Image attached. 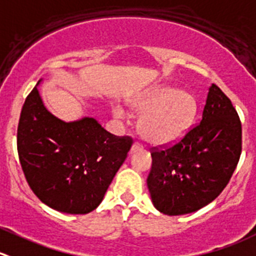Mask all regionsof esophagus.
Returning a JSON list of instances; mask_svg holds the SVG:
<instances>
[{
  "label": "esophagus",
  "mask_w": 256,
  "mask_h": 256,
  "mask_svg": "<svg viewBox=\"0 0 256 256\" xmlns=\"http://www.w3.org/2000/svg\"><path fill=\"white\" fill-rule=\"evenodd\" d=\"M142 150V145L138 142H134L132 148H131V152H136V151H141Z\"/></svg>",
  "instance_id": "1"
}]
</instances>
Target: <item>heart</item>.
Returning <instances> with one entry per match:
<instances>
[{
    "label": "heart",
    "mask_w": 256,
    "mask_h": 256,
    "mask_svg": "<svg viewBox=\"0 0 256 256\" xmlns=\"http://www.w3.org/2000/svg\"><path fill=\"white\" fill-rule=\"evenodd\" d=\"M136 114H141L138 132L152 145H168L186 135L198 115V100L186 90H176L160 85L144 91L128 101ZM115 118H122L125 110L121 106L112 108Z\"/></svg>",
    "instance_id": "heart-1"
}]
</instances>
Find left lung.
Here are the masks:
<instances>
[{
  "mask_svg": "<svg viewBox=\"0 0 256 256\" xmlns=\"http://www.w3.org/2000/svg\"><path fill=\"white\" fill-rule=\"evenodd\" d=\"M242 154V122L226 95L212 84L200 122L178 142L151 152L148 188L165 215H185L216 199Z\"/></svg>",
  "mask_w": 256,
  "mask_h": 256,
  "instance_id": "8db88e82",
  "label": "left lung"
}]
</instances>
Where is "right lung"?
Masks as SVG:
<instances>
[{
  "instance_id": "right-lung-1",
  "label": "right lung",
  "mask_w": 256,
  "mask_h": 256,
  "mask_svg": "<svg viewBox=\"0 0 256 256\" xmlns=\"http://www.w3.org/2000/svg\"><path fill=\"white\" fill-rule=\"evenodd\" d=\"M27 96L17 128V151L30 188L65 214H88L102 202L132 145L94 118L66 121L44 105L37 86Z\"/></svg>"
}]
</instances>
